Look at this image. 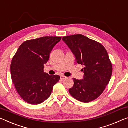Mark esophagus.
I'll return each mask as SVG.
<instances>
[{"mask_svg": "<svg viewBox=\"0 0 128 128\" xmlns=\"http://www.w3.org/2000/svg\"><path fill=\"white\" fill-rule=\"evenodd\" d=\"M67 77H66V76H60V79L62 80H65L66 79Z\"/></svg>", "mask_w": 128, "mask_h": 128, "instance_id": "34e87169", "label": "esophagus"}]
</instances>
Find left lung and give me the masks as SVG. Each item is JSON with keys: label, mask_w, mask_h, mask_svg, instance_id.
<instances>
[{"label": "left lung", "mask_w": 128, "mask_h": 128, "mask_svg": "<svg viewBox=\"0 0 128 128\" xmlns=\"http://www.w3.org/2000/svg\"><path fill=\"white\" fill-rule=\"evenodd\" d=\"M75 57L76 63L84 66L83 79L74 78L70 94L76 100L88 103L102 94L111 79L113 67L106 49L101 44L82 34L62 37Z\"/></svg>", "instance_id": "left-lung-1"}]
</instances>
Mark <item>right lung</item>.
<instances>
[{
    "label": "right lung",
    "instance_id": "right-lung-1",
    "mask_svg": "<svg viewBox=\"0 0 128 128\" xmlns=\"http://www.w3.org/2000/svg\"><path fill=\"white\" fill-rule=\"evenodd\" d=\"M62 37H43L22 44L11 62V79L17 92L25 102L38 104L50 96L58 75L44 71L53 47Z\"/></svg>",
    "mask_w": 128,
    "mask_h": 128
}]
</instances>
